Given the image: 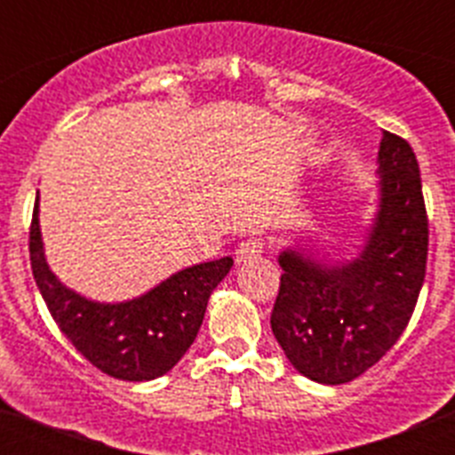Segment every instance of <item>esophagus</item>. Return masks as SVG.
I'll use <instances>...</instances> for the list:
<instances>
[{
  "mask_svg": "<svg viewBox=\"0 0 455 455\" xmlns=\"http://www.w3.org/2000/svg\"><path fill=\"white\" fill-rule=\"evenodd\" d=\"M264 251H267V243H264L262 236H248V239H243L239 246H236V264L252 262V259H257Z\"/></svg>",
  "mask_w": 455,
  "mask_h": 455,
  "instance_id": "obj_1",
  "label": "esophagus"
}]
</instances>
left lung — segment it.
Listing matches in <instances>:
<instances>
[{
    "mask_svg": "<svg viewBox=\"0 0 455 455\" xmlns=\"http://www.w3.org/2000/svg\"><path fill=\"white\" fill-rule=\"evenodd\" d=\"M380 203L367 243L351 262L321 264L283 251L271 328L289 363L309 380L341 385L363 376L396 344L426 275L428 219L417 156L383 132Z\"/></svg>",
    "mask_w": 455,
    "mask_h": 455,
    "instance_id": "left-lung-1",
    "label": "left lung"
}]
</instances>
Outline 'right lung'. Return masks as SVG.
Masks as SVG:
<instances>
[{
	"mask_svg": "<svg viewBox=\"0 0 455 455\" xmlns=\"http://www.w3.org/2000/svg\"><path fill=\"white\" fill-rule=\"evenodd\" d=\"M34 280L50 315L92 367L120 380L164 376L188 351L204 319L207 300L232 268V257L196 264L124 303H95L56 280L43 252L38 196L29 230Z\"/></svg>",
	"mask_w": 455,
	"mask_h": 455,
	"instance_id": "right-lung-1",
	"label": "right lung"
}]
</instances>
